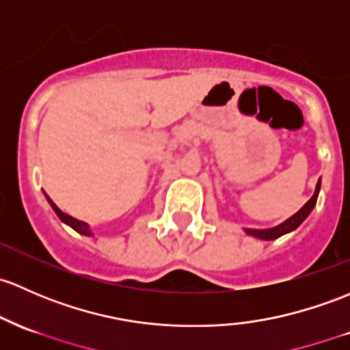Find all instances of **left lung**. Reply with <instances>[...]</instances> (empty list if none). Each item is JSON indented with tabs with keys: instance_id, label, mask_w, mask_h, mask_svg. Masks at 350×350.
Returning a JSON list of instances; mask_svg holds the SVG:
<instances>
[{
	"instance_id": "8db88e82",
	"label": "left lung",
	"mask_w": 350,
	"mask_h": 350,
	"mask_svg": "<svg viewBox=\"0 0 350 350\" xmlns=\"http://www.w3.org/2000/svg\"><path fill=\"white\" fill-rule=\"evenodd\" d=\"M319 191H321V179H319L317 187H315L314 196H312L310 200H308L304 206H301V209H299V211H297L295 215L292 216V218H288L286 221L278 224V226L270 228V230H245V231L248 234H252V237L260 238V240H277V238H280L282 234L290 233V231L297 230V228H299L301 224V221H304V219L307 218L308 215H310L312 209H314L315 203H317Z\"/></svg>"
}]
</instances>
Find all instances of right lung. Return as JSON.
<instances>
[{
	"label": "right lung",
	"mask_w": 350,
	"mask_h": 350,
	"mask_svg": "<svg viewBox=\"0 0 350 350\" xmlns=\"http://www.w3.org/2000/svg\"><path fill=\"white\" fill-rule=\"evenodd\" d=\"M46 196V194H45ZM46 200H49V203L51 204V208H53V211L57 213V216L58 218L62 219V221L64 223H67L68 226H72L73 230L77 231V233H80V234H87V237H90V230H88V224L87 223H83V221H79V219H75V218H72V216H68V215H65L64 211H60V209L57 208V204L53 203V201L50 200L49 196H46Z\"/></svg>",
	"instance_id": "obj_1"
}]
</instances>
